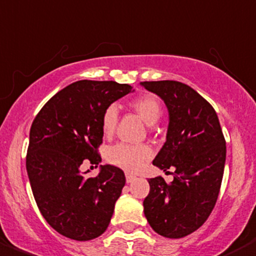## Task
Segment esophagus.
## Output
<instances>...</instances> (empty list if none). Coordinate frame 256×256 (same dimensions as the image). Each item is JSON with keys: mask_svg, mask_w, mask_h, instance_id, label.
<instances>
[{"mask_svg": "<svg viewBox=\"0 0 256 256\" xmlns=\"http://www.w3.org/2000/svg\"><path fill=\"white\" fill-rule=\"evenodd\" d=\"M126 182H133V181L136 180V176L132 174H126Z\"/></svg>", "mask_w": 256, "mask_h": 256, "instance_id": "obj_1", "label": "esophagus"}]
</instances>
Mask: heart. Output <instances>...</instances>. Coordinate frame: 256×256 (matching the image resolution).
Here are the masks:
<instances>
[{
  "instance_id": "b5f03b06",
  "label": "heart",
  "mask_w": 256,
  "mask_h": 256,
  "mask_svg": "<svg viewBox=\"0 0 256 256\" xmlns=\"http://www.w3.org/2000/svg\"><path fill=\"white\" fill-rule=\"evenodd\" d=\"M132 107L137 111L144 122L152 126L158 122L162 115V104L155 96L145 94L132 101ZM118 123V107L110 104L104 108L102 114L101 126L106 136H110L115 130ZM152 156V149L146 145H130V144L120 142L111 146L107 150V160L123 168L126 171H137L149 160Z\"/></svg>"
}]
</instances>
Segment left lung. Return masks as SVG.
<instances>
[{"label": "left lung", "mask_w": 256, "mask_h": 256, "mask_svg": "<svg viewBox=\"0 0 256 256\" xmlns=\"http://www.w3.org/2000/svg\"><path fill=\"white\" fill-rule=\"evenodd\" d=\"M164 101L170 115L166 142L152 164L174 181L150 178L144 212L150 226L167 238H182L203 226L222 186L226 148L214 107L189 85L174 80L144 82Z\"/></svg>", "instance_id": "8db88e82"}]
</instances>
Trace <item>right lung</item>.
I'll use <instances>...</instances> for the list:
<instances>
[{
  "label": "right lung",
  "instance_id": "add662e5",
  "mask_svg": "<svg viewBox=\"0 0 256 256\" xmlns=\"http://www.w3.org/2000/svg\"><path fill=\"white\" fill-rule=\"evenodd\" d=\"M132 90L116 82L80 80L53 96L34 118L26 158L30 188L44 219L64 237L89 241L110 224L124 172L106 164L88 178L80 166L101 162L102 114Z\"/></svg>",
  "mask_w": 256,
  "mask_h": 256
}]
</instances>
